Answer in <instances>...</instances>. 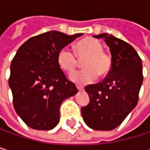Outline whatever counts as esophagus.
<instances>
[{"label":"esophagus","instance_id":"esophagus-1","mask_svg":"<svg viewBox=\"0 0 150 150\" xmlns=\"http://www.w3.org/2000/svg\"><path fill=\"white\" fill-rule=\"evenodd\" d=\"M76 87H77L78 91H83V86H81V85H76Z\"/></svg>","mask_w":150,"mask_h":150}]
</instances>
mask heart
Masks as SVG:
<instances>
[{"mask_svg":"<svg viewBox=\"0 0 150 150\" xmlns=\"http://www.w3.org/2000/svg\"><path fill=\"white\" fill-rule=\"evenodd\" d=\"M103 44L93 38H85L74 46V53L67 47L60 49L57 56L59 67L67 73L73 72L78 65V59H83L82 70L70 74V79L80 84L93 83L97 76L103 77L112 67V57L103 50Z\"/></svg>","mask_w":150,"mask_h":150,"instance_id":"1","label":"heart"}]
</instances>
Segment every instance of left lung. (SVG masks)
Returning <instances> with one entry per match:
<instances>
[{
    "label": "left lung",
    "mask_w": 150,
    "mask_h": 150,
    "mask_svg": "<svg viewBox=\"0 0 150 150\" xmlns=\"http://www.w3.org/2000/svg\"><path fill=\"white\" fill-rule=\"evenodd\" d=\"M93 37L104 38L110 47L112 67L103 82L85 86L90 102L81 108V112L90 128L112 130L122 124L138 103L143 81L142 62L136 50L123 40L107 33Z\"/></svg>",
    "instance_id": "8db88e82"
}]
</instances>
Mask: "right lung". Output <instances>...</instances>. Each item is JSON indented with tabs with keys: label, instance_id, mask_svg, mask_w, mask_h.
Segmentation results:
<instances>
[{
	"label": "right lung",
	"instance_id": "1",
	"mask_svg": "<svg viewBox=\"0 0 150 150\" xmlns=\"http://www.w3.org/2000/svg\"><path fill=\"white\" fill-rule=\"evenodd\" d=\"M82 35L51 30L30 38L17 51L11 64L9 85L15 111L30 128H55L62 102L78 92L59 67L57 56Z\"/></svg>",
	"mask_w": 150,
	"mask_h": 150
}]
</instances>
